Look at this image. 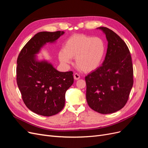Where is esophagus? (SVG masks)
Listing matches in <instances>:
<instances>
[{
  "label": "esophagus",
  "mask_w": 148,
  "mask_h": 148,
  "mask_svg": "<svg viewBox=\"0 0 148 148\" xmlns=\"http://www.w3.org/2000/svg\"><path fill=\"white\" fill-rule=\"evenodd\" d=\"M74 79H76V80H77V79H79V78H80V76H79V75L78 74V73H75V74H74Z\"/></svg>",
  "instance_id": "obj_1"
}]
</instances>
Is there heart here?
I'll return each mask as SVG.
<instances>
[{"label": "heart", "mask_w": 148, "mask_h": 148, "mask_svg": "<svg viewBox=\"0 0 148 148\" xmlns=\"http://www.w3.org/2000/svg\"><path fill=\"white\" fill-rule=\"evenodd\" d=\"M106 51V43L102 38L77 34L66 40L64 49L59 52V58L64 65L69 64L71 59H76L78 69L84 72H89L100 66Z\"/></svg>", "instance_id": "1"}]
</instances>
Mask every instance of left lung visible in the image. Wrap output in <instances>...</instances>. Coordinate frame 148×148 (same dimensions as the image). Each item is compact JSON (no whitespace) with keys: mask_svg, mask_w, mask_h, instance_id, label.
<instances>
[{"mask_svg":"<svg viewBox=\"0 0 148 148\" xmlns=\"http://www.w3.org/2000/svg\"><path fill=\"white\" fill-rule=\"evenodd\" d=\"M108 41L102 65L85 77L86 100L102 114L115 112L127 104L133 84L131 53L123 39L112 30L99 27Z\"/></svg>","mask_w":148,"mask_h":148,"instance_id":"1","label":"left lung"}]
</instances>
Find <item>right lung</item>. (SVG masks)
<instances>
[{"instance_id":"obj_1","label":"right lung","mask_w":148,"mask_h":148,"mask_svg":"<svg viewBox=\"0 0 148 148\" xmlns=\"http://www.w3.org/2000/svg\"><path fill=\"white\" fill-rule=\"evenodd\" d=\"M64 33L42 31L35 34L21 49L17 59L16 83L25 104L43 116L56 115L65 106V92L72 84L73 71L60 72L47 62H37L34 54L46 42Z\"/></svg>"}]
</instances>
